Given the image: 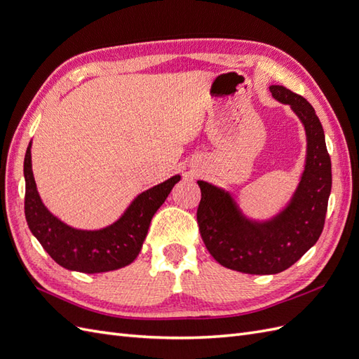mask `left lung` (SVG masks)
Returning <instances> with one entry per match:
<instances>
[{"instance_id": "obj_1", "label": "left lung", "mask_w": 359, "mask_h": 359, "mask_svg": "<svg viewBox=\"0 0 359 359\" xmlns=\"http://www.w3.org/2000/svg\"><path fill=\"white\" fill-rule=\"evenodd\" d=\"M276 100L289 104L306 128L307 157L289 203L273 219H248L229 191L198 181V224L202 240L220 265L245 274H277L292 266L322 233L331 193V158L313 106L281 85H271Z\"/></svg>"}]
</instances>
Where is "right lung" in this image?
Masks as SVG:
<instances>
[{"label":"right lung","instance_id":"right-lung-1","mask_svg":"<svg viewBox=\"0 0 359 359\" xmlns=\"http://www.w3.org/2000/svg\"><path fill=\"white\" fill-rule=\"evenodd\" d=\"M25 219L41 247L58 265L95 274L127 266L137 257L156 211L166 201L180 175L142 191L119 219L97 231L74 229L53 215L41 202L32 175L31 142L24 160Z\"/></svg>","mask_w":359,"mask_h":359}]
</instances>
